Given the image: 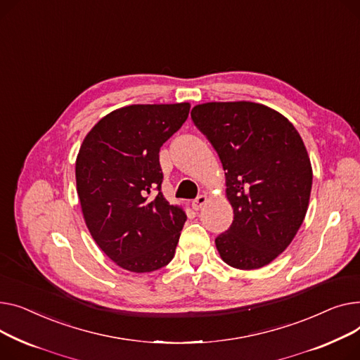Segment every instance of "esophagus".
Instances as JSON below:
<instances>
[{
    "label": "esophagus",
    "mask_w": 360,
    "mask_h": 360,
    "mask_svg": "<svg viewBox=\"0 0 360 360\" xmlns=\"http://www.w3.org/2000/svg\"><path fill=\"white\" fill-rule=\"evenodd\" d=\"M206 200H207V196H206V195H200V196H198V198L192 202L193 209H195V210H199V209L206 203Z\"/></svg>",
    "instance_id": "1"
}]
</instances>
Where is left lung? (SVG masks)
<instances>
[{"label":"left lung","mask_w":360,"mask_h":360,"mask_svg":"<svg viewBox=\"0 0 360 360\" xmlns=\"http://www.w3.org/2000/svg\"><path fill=\"white\" fill-rule=\"evenodd\" d=\"M190 116L226 172L234 221L215 238L219 255L236 269H260L285 251L305 218L312 186L305 145L263 104L205 103Z\"/></svg>","instance_id":"8db88e82"}]
</instances>
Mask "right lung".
I'll return each mask as SVG.
<instances>
[{
    "mask_svg": "<svg viewBox=\"0 0 360 360\" xmlns=\"http://www.w3.org/2000/svg\"><path fill=\"white\" fill-rule=\"evenodd\" d=\"M188 110V103L117 109L79 148L75 179L84 219L97 245L122 269L154 271L174 257L186 215L161 193L158 154Z\"/></svg>",
    "mask_w": 360,
    "mask_h": 360,
    "instance_id": "obj_1",
    "label": "right lung"
}]
</instances>
